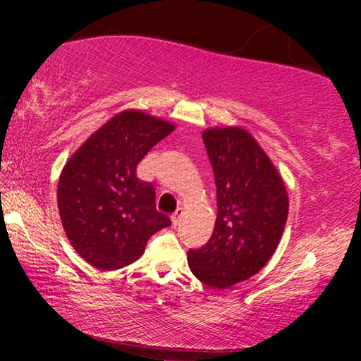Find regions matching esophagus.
Returning a JSON list of instances; mask_svg holds the SVG:
<instances>
[{
  "label": "esophagus",
  "mask_w": 361,
  "mask_h": 361,
  "mask_svg": "<svg viewBox=\"0 0 361 361\" xmlns=\"http://www.w3.org/2000/svg\"><path fill=\"white\" fill-rule=\"evenodd\" d=\"M182 214H184V212H182V209H177L176 214L171 216V220H172V226H177V225H179V221H180V219H182Z\"/></svg>",
  "instance_id": "34e87169"
}]
</instances>
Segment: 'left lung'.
Here are the masks:
<instances>
[{"label":"left lung","mask_w":361,"mask_h":361,"mask_svg":"<svg viewBox=\"0 0 361 361\" xmlns=\"http://www.w3.org/2000/svg\"><path fill=\"white\" fill-rule=\"evenodd\" d=\"M216 185V221L209 243L187 251L189 268L205 286L225 289L268 263L289 212L284 180L259 142L241 126L202 133Z\"/></svg>","instance_id":"left-lung-1"}]
</instances>
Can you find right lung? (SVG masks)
I'll return each mask as SVG.
<instances>
[{"mask_svg":"<svg viewBox=\"0 0 361 361\" xmlns=\"http://www.w3.org/2000/svg\"><path fill=\"white\" fill-rule=\"evenodd\" d=\"M176 130L141 110H125L73 152L59 177L57 205L73 250L93 268L120 269L145 253L147 240L171 225L156 210L151 182L136 166Z\"/></svg>","mask_w":361,"mask_h":361,"instance_id":"right-lung-1","label":"right lung"}]
</instances>
